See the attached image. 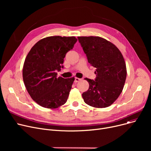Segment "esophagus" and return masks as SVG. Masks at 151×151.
Returning <instances> with one entry per match:
<instances>
[{
	"mask_svg": "<svg viewBox=\"0 0 151 151\" xmlns=\"http://www.w3.org/2000/svg\"><path fill=\"white\" fill-rule=\"evenodd\" d=\"M80 80H81L80 78H75V83H77V82H78V81H80Z\"/></svg>",
	"mask_w": 151,
	"mask_h": 151,
	"instance_id": "obj_1",
	"label": "esophagus"
}]
</instances>
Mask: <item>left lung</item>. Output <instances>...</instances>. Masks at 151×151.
I'll return each mask as SVG.
<instances>
[{
    "instance_id": "left-lung-1",
    "label": "left lung",
    "mask_w": 151,
    "mask_h": 151,
    "mask_svg": "<svg viewBox=\"0 0 151 151\" xmlns=\"http://www.w3.org/2000/svg\"><path fill=\"white\" fill-rule=\"evenodd\" d=\"M90 64L96 68L95 80L86 78L88 90L82 94L84 102L95 108L110 106L120 96L127 76L122 54L117 47L99 37H78Z\"/></svg>"
}]
</instances>
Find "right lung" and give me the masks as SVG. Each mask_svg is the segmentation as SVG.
<instances>
[{"instance_id":"1","label":"right lung","mask_w":151,"mask_h":151,"mask_svg":"<svg viewBox=\"0 0 151 151\" xmlns=\"http://www.w3.org/2000/svg\"><path fill=\"white\" fill-rule=\"evenodd\" d=\"M77 42L75 37L53 36L38 41L30 50L22 69L24 83L36 103L54 109L67 101L75 78H58L63 59Z\"/></svg>"}]
</instances>
